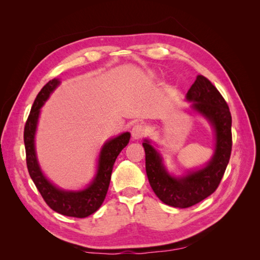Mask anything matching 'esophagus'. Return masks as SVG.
<instances>
[{
	"mask_svg": "<svg viewBox=\"0 0 260 260\" xmlns=\"http://www.w3.org/2000/svg\"><path fill=\"white\" fill-rule=\"evenodd\" d=\"M146 127L143 124H135L132 128V136L134 140H140L146 134Z\"/></svg>",
	"mask_w": 260,
	"mask_h": 260,
	"instance_id": "1",
	"label": "esophagus"
}]
</instances>
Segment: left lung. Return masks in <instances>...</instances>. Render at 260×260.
I'll list each match as a JSON object with an SVG mask.
<instances>
[{"label":"left lung","mask_w":260,"mask_h":260,"mask_svg":"<svg viewBox=\"0 0 260 260\" xmlns=\"http://www.w3.org/2000/svg\"><path fill=\"white\" fill-rule=\"evenodd\" d=\"M191 109L206 118L214 132V152L200 169L187 171L181 176L169 173L163 157L150 140H144L145 169L154 193L163 203L174 208H189L204 200L217 190L229 163L233 136L231 114L227 103L211 81L199 75L186 92Z\"/></svg>","instance_id":"8db88e82"}]
</instances>
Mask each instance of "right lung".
<instances>
[{
  "label": "right lung",
  "instance_id": "obj_1",
  "mask_svg": "<svg viewBox=\"0 0 260 260\" xmlns=\"http://www.w3.org/2000/svg\"><path fill=\"white\" fill-rule=\"evenodd\" d=\"M60 80L54 78L38 93L24 126V145L27 171L43 200L53 211L67 217L86 218L101 208L106 198L114 163L121 150L128 144V132L108 140L99 152L97 171L92 181L82 190H63L56 186L43 174L36 152V132L41 107L48 101Z\"/></svg>",
  "mask_w": 260,
  "mask_h": 260
}]
</instances>
